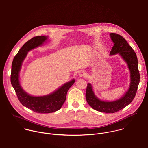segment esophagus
Returning a JSON list of instances; mask_svg holds the SVG:
<instances>
[{"instance_id": "34e87169", "label": "esophagus", "mask_w": 148, "mask_h": 148, "mask_svg": "<svg viewBox=\"0 0 148 148\" xmlns=\"http://www.w3.org/2000/svg\"><path fill=\"white\" fill-rule=\"evenodd\" d=\"M79 76L80 77H87V74L84 72L81 71V72H80L79 73Z\"/></svg>"}]
</instances>
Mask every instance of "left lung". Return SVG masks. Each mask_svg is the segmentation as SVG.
I'll return each mask as SVG.
<instances>
[{"label":"left lung","instance_id":"obj_1","mask_svg":"<svg viewBox=\"0 0 148 148\" xmlns=\"http://www.w3.org/2000/svg\"><path fill=\"white\" fill-rule=\"evenodd\" d=\"M114 45L110 55L118 54L127 63L130 71V84L127 92L120 99L112 102L100 100L95 95L92 86L87 84L86 98L89 105L94 109L104 113H115L129 105L134 99L140 80L136 55L132 48L123 36L114 33L110 34Z\"/></svg>","mask_w":148,"mask_h":148}]
</instances>
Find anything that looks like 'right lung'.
Returning <instances> with one entry per match:
<instances>
[{
  "label": "right lung",
  "instance_id": "1",
  "mask_svg": "<svg viewBox=\"0 0 148 148\" xmlns=\"http://www.w3.org/2000/svg\"><path fill=\"white\" fill-rule=\"evenodd\" d=\"M47 39L45 36H37L26 42L14 57L11 72V83L20 102L27 108L38 113H49L58 110L66 100L68 90L75 83L73 79L47 95L34 97L27 93L21 87L19 73L22 64L30 50L42 46Z\"/></svg>",
  "mask_w": 148,
  "mask_h": 148
}]
</instances>
